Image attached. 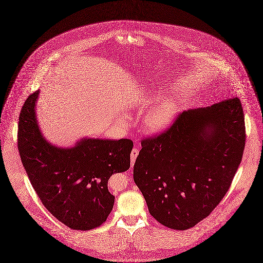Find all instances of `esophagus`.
<instances>
[{"label": "esophagus", "mask_w": 263, "mask_h": 263, "mask_svg": "<svg viewBox=\"0 0 263 263\" xmlns=\"http://www.w3.org/2000/svg\"><path fill=\"white\" fill-rule=\"evenodd\" d=\"M138 153H139V150H138V148H134L133 150H132V152H131V167H133L134 166V163L136 161V158H137V156H138Z\"/></svg>", "instance_id": "obj_1"}]
</instances>
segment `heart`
Wrapping results in <instances>:
<instances>
[{
	"label": "heart",
	"mask_w": 263,
	"mask_h": 263,
	"mask_svg": "<svg viewBox=\"0 0 263 263\" xmlns=\"http://www.w3.org/2000/svg\"><path fill=\"white\" fill-rule=\"evenodd\" d=\"M179 111L174 99L163 98L154 104L143 116V128L148 134H159L172 124Z\"/></svg>",
	"instance_id": "heart-1"
}]
</instances>
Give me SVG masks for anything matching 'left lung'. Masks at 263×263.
Segmentation results:
<instances>
[{
	"mask_svg": "<svg viewBox=\"0 0 263 263\" xmlns=\"http://www.w3.org/2000/svg\"><path fill=\"white\" fill-rule=\"evenodd\" d=\"M244 145L236 97L184 111L166 132L142 140L133 177L150 214L176 230L200 222L228 191Z\"/></svg>",
	"mask_w": 263,
	"mask_h": 263,
	"instance_id": "1",
	"label": "left lung"
}]
</instances>
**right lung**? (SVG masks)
Segmentation results:
<instances>
[{
    "label": "right lung",
    "mask_w": 263,
    "mask_h": 263,
    "mask_svg": "<svg viewBox=\"0 0 263 263\" xmlns=\"http://www.w3.org/2000/svg\"><path fill=\"white\" fill-rule=\"evenodd\" d=\"M39 94L37 90L30 95L21 110L18 148L23 166L54 217L71 229L96 228L113 209L115 196L108 190V180L129 169L133 142L84 137L71 147L52 144L37 119Z\"/></svg>",
    "instance_id": "1"
}]
</instances>
